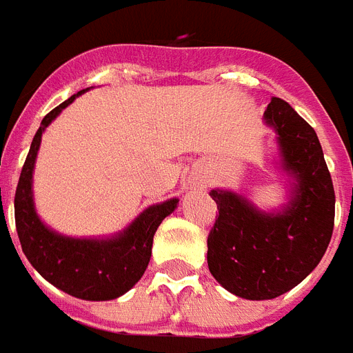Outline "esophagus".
Instances as JSON below:
<instances>
[{"mask_svg":"<svg viewBox=\"0 0 353 353\" xmlns=\"http://www.w3.org/2000/svg\"><path fill=\"white\" fill-rule=\"evenodd\" d=\"M193 184H202V182H193Z\"/></svg>","mask_w":353,"mask_h":353,"instance_id":"34e87169","label":"esophagus"}]
</instances>
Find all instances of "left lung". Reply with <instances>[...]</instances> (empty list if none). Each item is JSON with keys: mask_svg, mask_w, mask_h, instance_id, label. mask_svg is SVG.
<instances>
[{"mask_svg": "<svg viewBox=\"0 0 353 353\" xmlns=\"http://www.w3.org/2000/svg\"><path fill=\"white\" fill-rule=\"evenodd\" d=\"M277 132L292 200L266 213L233 191L213 190L216 221L208 236V266L228 292L250 301L275 299L314 272L332 239L335 193L314 128L288 101L272 98L264 111Z\"/></svg>", "mask_w": 353, "mask_h": 353, "instance_id": "1", "label": "left lung"}]
</instances>
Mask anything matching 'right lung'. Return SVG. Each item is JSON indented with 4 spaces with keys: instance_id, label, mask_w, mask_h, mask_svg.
<instances>
[{
    "instance_id": "right-lung-1",
    "label": "right lung",
    "mask_w": 353,
    "mask_h": 353,
    "mask_svg": "<svg viewBox=\"0 0 353 353\" xmlns=\"http://www.w3.org/2000/svg\"><path fill=\"white\" fill-rule=\"evenodd\" d=\"M85 91L72 94L41 120L19 174L14 216L21 250L41 277L72 297L111 301L129 292L142 279L151 259L154 231L165 216L173 213L179 199L149 205L125 230L111 239H72L56 233L39 221L32 200V171L41 134L61 109Z\"/></svg>"
}]
</instances>
